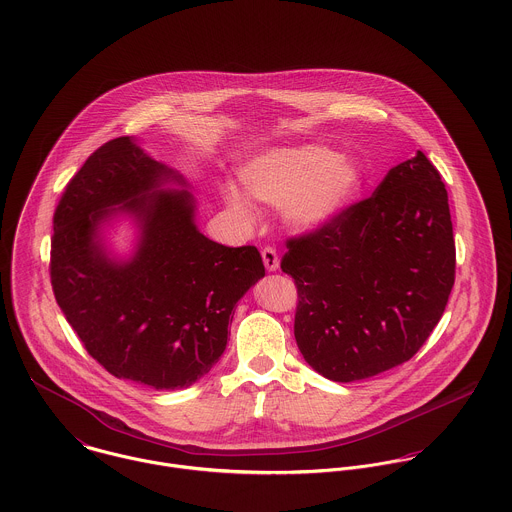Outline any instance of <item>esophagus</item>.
Returning a JSON list of instances; mask_svg holds the SVG:
<instances>
[{"label":"esophagus","mask_w":512,"mask_h":512,"mask_svg":"<svg viewBox=\"0 0 512 512\" xmlns=\"http://www.w3.org/2000/svg\"><path fill=\"white\" fill-rule=\"evenodd\" d=\"M262 260H264V266L268 272H276L280 268V258H278V252L274 248H264L262 250Z\"/></svg>","instance_id":"34e87169"}]
</instances>
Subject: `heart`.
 Instances as JSON below:
<instances>
[{
  "mask_svg": "<svg viewBox=\"0 0 512 512\" xmlns=\"http://www.w3.org/2000/svg\"><path fill=\"white\" fill-rule=\"evenodd\" d=\"M244 191L266 205H286L284 219L301 232L319 230L345 215L363 195L366 171L351 155L319 144L276 147L254 155L238 169ZM226 207L252 220L246 197L224 189Z\"/></svg>",
  "mask_w": 512,
  "mask_h": 512,
  "instance_id": "b5f03b06",
  "label": "heart"
}]
</instances>
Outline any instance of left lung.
Returning <instances> with one entry per match:
<instances>
[{
    "instance_id": "8db88e82",
    "label": "left lung",
    "mask_w": 512,
    "mask_h": 512,
    "mask_svg": "<svg viewBox=\"0 0 512 512\" xmlns=\"http://www.w3.org/2000/svg\"><path fill=\"white\" fill-rule=\"evenodd\" d=\"M297 286L293 335L305 363L355 382L410 361L438 325L455 282L447 191L418 151L374 195L288 240Z\"/></svg>"
}]
</instances>
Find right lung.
I'll return each instance as SVG.
<instances>
[{"label":"right lung","mask_w":512,"mask_h":512,"mask_svg":"<svg viewBox=\"0 0 512 512\" xmlns=\"http://www.w3.org/2000/svg\"><path fill=\"white\" fill-rule=\"evenodd\" d=\"M118 218L137 228L126 259L103 234ZM53 230V292L86 351L155 390L187 388L219 363L238 299L266 274L254 246L228 248L199 230L187 179L130 136L84 161Z\"/></svg>","instance_id":"1"}]
</instances>
